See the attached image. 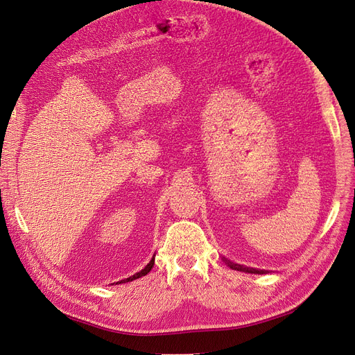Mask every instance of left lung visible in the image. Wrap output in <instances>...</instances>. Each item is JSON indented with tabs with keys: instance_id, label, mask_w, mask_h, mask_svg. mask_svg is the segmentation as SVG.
<instances>
[{
	"instance_id": "left-lung-1",
	"label": "left lung",
	"mask_w": 355,
	"mask_h": 355,
	"mask_svg": "<svg viewBox=\"0 0 355 355\" xmlns=\"http://www.w3.org/2000/svg\"><path fill=\"white\" fill-rule=\"evenodd\" d=\"M227 264L230 266L233 270H237V271H245V272H257V274H262L264 272V270H255V268H246V267H242V266H237V264H233V262L227 261Z\"/></svg>"
}]
</instances>
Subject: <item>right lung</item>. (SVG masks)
<instances>
[{"label": "right lung", "instance_id": "right-lung-1", "mask_svg": "<svg viewBox=\"0 0 355 355\" xmlns=\"http://www.w3.org/2000/svg\"><path fill=\"white\" fill-rule=\"evenodd\" d=\"M153 264H155V258H152V261L148 262V264L144 267V270H141L140 272H137V274H134L132 277H128V279H125V280H122L123 283L125 282H132V280H135V279H140V277H143V276H146V274L152 270V267H153ZM122 282H119V283H122Z\"/></svg>", "mask_w": 355, "mask_h": 355}]
</instances>
